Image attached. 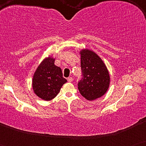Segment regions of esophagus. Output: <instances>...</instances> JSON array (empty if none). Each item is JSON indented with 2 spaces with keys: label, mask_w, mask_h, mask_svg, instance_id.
Instances as JSON below:
<instances>
[{
  "label": "esophagus",
  "mask_w": 146,
  "mask_h": 146,
  "mask_svg": "<svg viewBox=\"0 0 146 146\" xmlns=\"http://www.w3.org/2000/svg\"><path fill=\"white\" fill-rule=\"evenodd\" d=\"M67 80H68V81L69 82H72L73 81V78H72V77H69V78H68Z\"/></svg>",
  "instance_id": "34e87169"
}]
</instances>
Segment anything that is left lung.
Wrapping results in <instances>:
<instances>
[{
  "mask_svg": "<svg viewBox=\"0 0 146 146\" xmlns=\"http://www.w3.org/2000/svg\"><path fill=\"white\" fill-rule=\"evenodd\" d=\"M82 78L78 88L83 97L93 100L102 96L110 84V75L104 63L94 52L88 49L80 52Z\"/></svg>",
  "mask_w": 146,
  "mask_h": 146,
  "instance_id": "obj_1",
  "label": "left lung"
}]
</instances>
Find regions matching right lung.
Segmentation results:
<instances>
[{
    "mask_svg": "<svg viewBox=\"0 0 146 146\" xmlns=\"http://www.w3.org/2000/svg\"><path fill=\"white\" fill-rule=\"evenodd\" d=\"M66 79L62 76V70L54 64V59L45 58L38 67L33 80L35 93L39 98L49 101L54 98Z\"/></svg>",
    "mask_w": 146,
    "mask_h": 146,
    "instance_id": "obj_1",
    "label": "right lung"
}]
</instances>
